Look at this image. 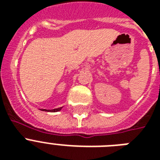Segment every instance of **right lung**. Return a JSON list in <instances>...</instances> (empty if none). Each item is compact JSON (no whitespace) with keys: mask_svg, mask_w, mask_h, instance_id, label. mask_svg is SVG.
I'll return each instance as SVG.
<instances>
[{"mask_svg":"<svg viewBox=\"0 0 160 160\" xmlns=\"http://www.w3.org/2000/svg\"><path fill=\"white\" fill-rule=\"evenodd\" d=\"M60 109H61V107H60V108H58V109H51V110H50V109H49V110H47V109H43L44 111H45V110H46V111H51V112H57V111H60Z\"/></svg>","mask_w":160,"mask_h":160,"instance_id":"obj_1","label":"right lung"}]
</instances>
